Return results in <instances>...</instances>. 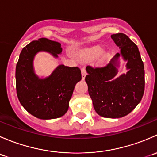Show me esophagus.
I'll use <instances>...</instances> for the list:
<instances>
[{"label":"esophagus","instance_id":"1","mask_svg":"<svg viewBox=\"0 0 157 157\" xmlns=\"http://www.w3.org/2000/svg\"><path fill=\"white\" fill-rule=\"evenodd\" d=\"M81 74H82V80H84L85 77H86V71L84 67H83V68L81 69Z\"/></svg>","mask_w":157,"mask_h":157}]
</instances>
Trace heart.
I'll return each mask as SVG.
<instances>
[{"instance_id": "obj_1", "label": "heart", "mask_w": 157, "mask_h": 157, "mask_svg": "<svg viewBox=\"0 0 157 157\" xmlns=\"http://www.w3.org/2000/svg\"><path fill=\"white\" fill-rule=\"evenodd\" d=\"M102 52H103L102 47L97 45V46H95L94 48H93L90 50V54L92 57H93V58H96V57H99V55L102 53Z\"/></svg>"}]
</instances>
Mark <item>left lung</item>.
Here are the masks:
<instances>
[{"instance_id":"obj_1","label":"left lung","mask_w":157,"mask_h":157,"mask_svg":"<svg viewBox=\"0 0 157 157\" xmlns=\"http://www.w3.org/2000/svg\"><path fill=\"white\" fill-rule=\"evenodd\" d=\"M121 53L105 67H86L85 77L95 111L105 118H118L129 114L138 105L144 92V67L137 45L124 33L111 36ZM128 61V71L116 77L118 58Z\"/></svg>"}]
</instances>
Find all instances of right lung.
<instances>
[{"instance_id":"obj_1","label":"right lung","mask_w":157,"mask_h":157,"mask_svg":"<svg viewBox=\"0 0 157 157\" xmlns=\"http://www.w3.org/2000/svg\"><path fill=\"white\" fill-rule=\"evenodd\" d=\"M39 52L58 58L62 48L61 43L45 38L33 41L23 48L16 67L17 97L23 108L36 118H60L68 109L74 86L81 80V71L61 64L49 77L39 78L33 69L34 57Z\"/></svg>"}]
</instances>
